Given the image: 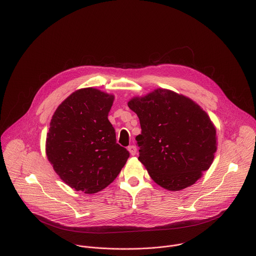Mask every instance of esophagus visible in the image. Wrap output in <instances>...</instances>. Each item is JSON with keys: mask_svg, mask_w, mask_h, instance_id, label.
Instances as JSON below:
<instances>
[{"mask_svg": "<svg viewBox=\"0 0 256 256\" xmlns=\"http://www.w3.org/2000/svg\"><path fill=\"white\" fill-rule=\"evenodd\" d=\"M128 150H129V152H130V154L131 155H136V153H137V149H136V147L134 146V145H130L129 147H128Z\"/></svg>", "mask_w": 256, "mask_h": 256, "instance_id": "34e87169", "label": "esophagus"}]
</instances>
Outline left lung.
I'll return each mask as SVG.
<instances>
[{"instance_id":"obj_1","label":"left lung","mask_w":256,"mask_h":256,"mask_svg":"<svg viewBox=\"0 0 256 256\" xmlns=\"http://www.w3.org/2000/svg\"><path fill=\"white\" fill-rule=\"evenodd\" d=\"M140 121L138 159L161 187L176 191L194 184L213 162L216 131L192 100L157 89L128 102Z\"/></svg>"}]
</instances>
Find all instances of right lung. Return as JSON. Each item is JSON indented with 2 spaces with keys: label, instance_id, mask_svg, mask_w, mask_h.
<instances>
[{
  "label": "right lung",
  "instance_id": "obj_1",
  "mask_svg": "<svg viewBox=\"0 0 256 256\" xmlns=\"http://www.w3.org/2000/svg\"><path fill=\"white\" fill-rule=\"evenodd\" d=\"M114 97L93 88L70 95L54 113L46 153L60 178L70 187L96 193L120 173L130 156L116 141L108 120Z\"/></svg>",
  "mask_w": 256,
  "mask_h": 256
}]
</instances>
